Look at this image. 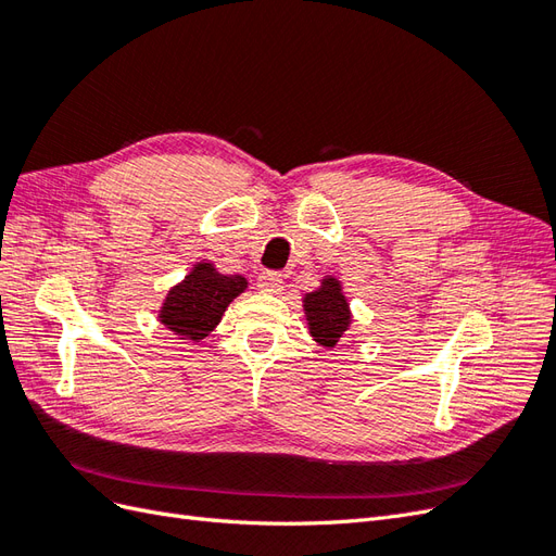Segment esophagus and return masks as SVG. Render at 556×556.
I'll return each instance as SVG.
<instances>
[{
  "label": "esophagus",
  "mask_w": 556,
  "mask_h": 556,
  "mask_svg": "<svg viewBox=\"0 0 556 556\" xmlns=\"http://www.w3.org/2000/svg\"><path fill=\"white\" fill-rule=\"evenodd\" d=\"M257 288L264 294H278L282 290V276L276 274V271H264L257 278Z\"/></svg>",
  "instance_id": "34e87169"
}]
</instances>
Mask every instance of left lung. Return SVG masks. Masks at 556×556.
I'll list each match as a JSON object with an SVG mask.
<instances>
[{
  "label": "left lung",
  "mask_w": 556,
  "mask_h": 556,
  "mask_svg": "<svg viewBox=\"0 0 556 556\" xmlns=\"http://www.w3.org/2000/svg\"><path fill=\"white\" fill-rule=\"evenodd\" d=\"M304 313L313 341L327 350L339 343L352 325L350 304L336 276H325L317 290L304 294Z\"/></svg>",
  "instance_id": "obj_1"
}]
</instances>
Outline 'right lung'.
Listing matches in <instances>:
<instances>
[{
    "label": "right lung",
    "instance_id": "1",
    "mask_svg": "<svg viewBox=\"0 0 556 556\" xmlns=\"http://www.w3.org/2000/svg\"><path fill=\"white\" fill-rule=\"evenodd\" d=\"M245 288L248 280L243 276L220 274L208 260L197 262L192 271L164 296L157 319L182 341L199 343L220 325L227 306Z\"/></svg>",
    "mask_w": 556,
    "mask_h": 556
}]
</instances>
